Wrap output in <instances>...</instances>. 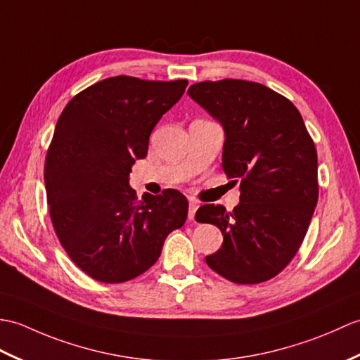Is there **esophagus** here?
<instances>
[{
    "label": "esophagus",
    "instance_id": "obj_1",
    "mask_svg": "<svg viewBox=\"0 0 360 360\" xmlns=\"http://www.w3.org/2000/svg\"><path fill=\"white\" fill-rule=\"evenodd\" d=\"M197 210H198V203L195 200H193V198H189V211H188L189 220H194V215H195Z\"/></svg>",
    "mask_w": 360,
    "mask_h": 360
}]
</instances>
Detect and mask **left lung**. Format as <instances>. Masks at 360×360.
Instances as JSON below:
<instances>
[{
  "label": "left lung",
  "instance_id": "left-lung-1",
  "mask_svg": "<svg viewBox=\"0 0 360 360\" xmlns=\"http://www.w3.org/2000/svg\"><path fill=\"white\" fill-rule=\"evenodd\" d=\"M188 95L223 127V171L240 180L233 212L203 205L195 214L223 234L207 266L234 283L266 282L291 262L314 214V143L292 103L263 84L228 78L195 83Z\"/></svg>",
  "mask_w": 360,
  "mask_h": 360
}]
</instances>
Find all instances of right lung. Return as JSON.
Wrapping results in <instances>:
<instances>
[{"label":"right lung","instance_id":"1","mask_svg":"<svg viewBox=\"0 0 360 360\" xmlns=\"http://www.w3.org/2000/svg\"><path fill=\"white\" fill-rule=\"evenodd\" d=\"M186 86V79L106 78L75 95L58 118L44 163L47 203L70 260L95 281L122 283L143 274L169 233L185 225V195L166 189L137 200L129 174Z\"/></svg>","mask_w":360,"mask_h":360}]
</instances>
